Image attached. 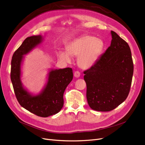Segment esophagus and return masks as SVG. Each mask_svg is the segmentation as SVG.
<instances>
[{"mask_svg": "<svg viewBox=\"0 0 145 145\" xmlns=\"http://www.w3.org/2000/svg\"><path fill=\"white\" fill-rule=\"evenodd\" d=\"M80 73L79 72H78V71H76V72H74V76L75 77L78 78V77H80Z\"/></svg>", "mask_w": 145, "mask_h": 145, "instance_id": "34e87169", "label": "esophagus"}]
</instances>
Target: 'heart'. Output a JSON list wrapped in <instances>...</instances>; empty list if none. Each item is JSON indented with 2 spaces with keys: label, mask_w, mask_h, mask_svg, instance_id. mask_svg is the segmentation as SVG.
Returning a JSON list of instances; mask_svg holds the SVG:
<instances>
[{
  "label": "heart",
  "mask_w": 145,
  "mask_h": 145,
  "mask_svg": "<svg viewBox=\"0 0 145 145\" xmlns=\"http://www.w3.org/2000/svg\"><path fill=\"white\" fill-rule=\"evenodd\" d=\"M104 48V42L101 39L90 35H84L76 38L67 46V50L58 52L59 58L70 62L72 56L78 57L77 63L83 69H88L97 61Z\"/></svg>",
  "instance_id": "b5f03b06"
}]
</instances>
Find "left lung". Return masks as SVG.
Returning a JSON list of instances; mask_svg holds the SVG:
<instances>
[{
  "label": "left lung",
  "instance_id": "8db88e82",
  "mask_svg": "<svg viewBox=\"0 0 145 145\" xmlns=\"http://www.w3.org/2000/svg\"><path fill=\"white\" fill-rule=\"evenodd\" d=\"M110 46L89 69L84 72L86 97L94 110L109 112L127 98L134 72L128 43L111 31Z\"/></svg>",
  "mask_w": 145,
  "mask_h": 145
}]
</instances>
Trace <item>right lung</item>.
I'll return each instance as SVG.
<instances>
[{"label": "right lung", "instance_id": "right-lung-1", "mask_svg": "<svg viewBox=\"0 0 145 145\" xmlns=\"http://www.w3.org/2000/svg\"><path fill=\"white\" fill-rule=\"evenodd\" d=\"M42 35L27 37L14 52L11 60V80L16 98L21 106L30 112L42 117L58 113L63 105V93L73 79L71 68L50 69L46 83L40 93L35 94L25 88L21 81L22 67L25 55L42 43Z\"/></svg>", "mask_w": 145, "mask_h": 145}]
</instances>
